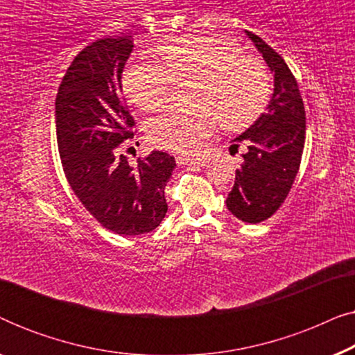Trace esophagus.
Instances as JSON below:
<instances>
[{
	"instance_id": "34e87169",
	"label": "esophagus",
	"mask_w": 355,
	"mask_h": 355,
	"mask_svg": "<svg viewBox=\"0 0 355 355\" xmlns=\"http://www.w3.org/2000/svg\"><path fill=\"white\" fill-rule=\"evenodd\" d=\"M176 162L179 164H186V166H203L205 162L200 158H192V157H178Z\"/></svg>"
}]
</instances>
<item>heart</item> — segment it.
Listing matches in <instances>:
<instances>
[{
	"instance_id": "obj_1",
	"label": "heart",
	"mask_w": 355,
	"mask_h": 355,
	"mask_svg": "<svg viewBox=\"0 0 355 355\" xmlns=\"http://www.w3.org/2000/svg\"><path fill=\"white\" fill-rule=\"evenodd\" d=\"M159 61L137 58L123 72L129 100L144 111L166 101L171 82L197 77L191 111L164 110L145 124L155 147L191 152L210 137L218 123L237 130L259 118L270 98V74L257 58L242 55L239 45L221 37L186 33L153 50Z\"/></svg>"
}]
</instances>
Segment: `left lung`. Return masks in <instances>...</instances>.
Here are the masks:
<instances>
[{
  "mask_svg": "<svg viewBox=\"0 0 355 355\" xmlns=\"http://www.w3.org/2000/svg\"><path fill=\"white\" fill-rule=\"evenodd\" d=\"M275 77L273 95L249 129L232 140L231 150L242 144L244 162L226 207L241 221L257 225L266 220L288 197L305 142V111L299 85L283 58L259 35L245 31Z\"/></svg>",
  "mask_w": 355,
  "mask_h": 355,
  "instance_id": "8db88e82",
  "label": "left lung"
}]
</instances>
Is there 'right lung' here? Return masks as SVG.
<instances>
[{
    "label": "right lung",
    "instance_id": "add662e5",
    "mask_svg": "<svg viewBox=\"0 0 355 355\" xmlns=\"http://www.w3.org/2000/svg\"><path fill=\"white\" fill-rule=\"evenodd\" d=\"M134 50L128 37L101 38L71 62L58 89L55 123L62 169L87 211L123 236L153 231L168 211L164 187L176 162L153 150L137 166L119 155L134 119L121 95V76Z\"/></svg>",
    "mask_w": 355,
    "mask_h": 355
}]
</instances>
